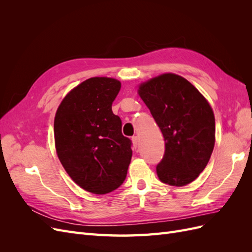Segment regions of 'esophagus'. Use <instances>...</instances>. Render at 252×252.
<instances>
[{
	"instance_id": "34e87169",
	"label": "esophagus",
	"mask_w": 252,
	"mask_h": 252,
	"mask_svg": "<svg viewBox=\"0 0 252 252\" xmlns=\"http://www.w3.org/2000/svg\"><path fill=\"white\" fill-rule=\"evenodd\" d=\"M132 143H133V146H134V148H136L139 146V142H140V140H139V136H136V135H134V136H132Z\"/></svg>"
}]
</instances>
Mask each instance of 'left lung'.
<instances>
[{
	"mask_svg": "<svg viewBox=\"0 0 252 252\" xmlns=\"http://www.w3.org/2000/svg\"><path fill=\"white\" fill-rule=\"evenodd\" d=\"M139 94L165 140V154L157 165L159 181L178 187L189 184L205 169L215 147L210 105L191 83L173 73L142 84Z\"/></svg>",
	"mask_w": 252,
	"mask_h": 252,
	"instance_id": "obj_1",
	"label": "left lung"
}]
</instances>
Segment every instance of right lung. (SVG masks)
<instances>
[{"label":"right lung","mask_w":252,"mask_h":252,"mask_svg":"<svg viewBox=\"0 0 252 252\" xmlns=\"http://www.w3.org/2000/svg\"><path fill=\"white\" fill-rule=\"evenodd\" d=\"M120 89L116 79H88L65 96L56 113L60 161L80 187L95 194L123 184L132 156L131 140L122 133V121L111 108Z\"/></svg>","instance_id":"right-lung-1"}]
</instances>
